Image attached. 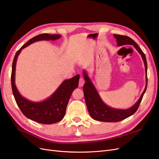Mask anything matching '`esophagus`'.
Instances as JSON below:
<instances>
[{
  "mask_svg": "<svg viewBox=\"0 0 159 159\" xmlns=\"http://www.w3.org/2000/svg\"><path fill=\"white\" fill-rule=\"evenodd\" d=\"M85 83V80L84 79V78H80V80H79V87H82V86L84 85Z\"/></svg>",
  "mask_w": 159,
  "mask_h": 159,
  "instance_id": "34e87169",
  "label": "esophagus"
}]
</instances>
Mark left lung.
I'll return each mask as SVG.
<instances>
[{"label": "left lung", "instance_id": "1", "mask_svg": "<svg viewBox=\"0 0 159 159\" xmlns=\"http://www.w3.org/2000/svg\"><path fill=\"white\" fill-rule=\"evenodd\" d=\"M114 37L116 38V41L117 42V46H121L123 45H133L136 50L139 52L142 56L144 64L145 66V71H146V86L142 93L140 98L134 104L133 107L127 109H119L110 107L105 105L104 102L101 99L99 93L96 90L95 86L93 83L91 82L89 78L88 77L87 73L84 70L83 74L85 83L83 87L84 93L85 96V101L86 105L88 109L89 113L90 116L93 119L97 120L99 121L103 122H118L122 120L126 119L131 115H133L137 111L139 105H140L143 97L145 94L147 87V63L145 54H144L142 50L139 47L137 43L134 42L131 38L127 36L114 34Z\"/></svg>", "mask_w": 159, "mask_h": 159}]
</instances>
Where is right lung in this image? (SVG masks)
Masks as SVG:
<instances>
[{
    "instance_id": "add662e5",
    "label": "right lung",
    "mask_w": 159,
    "mask_h": 159,
    "mask_svg": "<svg viewBox=\"0 0 159 159\" xmlns=\"http://www.w3.org/2000/svg\"><path fill=\"white\" fill-rule=\"evenodd\" d=\"M60 37V34L51 35L49 34H42L31 38L16 52L12 62L11 85L12 93L18 106L27 118L42 124L49 125L57 123L64 118L71 95L78 86L80 75L64 80L55 92L47 99L40 102H33L23 98L19 93L16 87V60L22 50L32 43L40 40H55L59 39Z\"/></svg>"
}]
</instances>
